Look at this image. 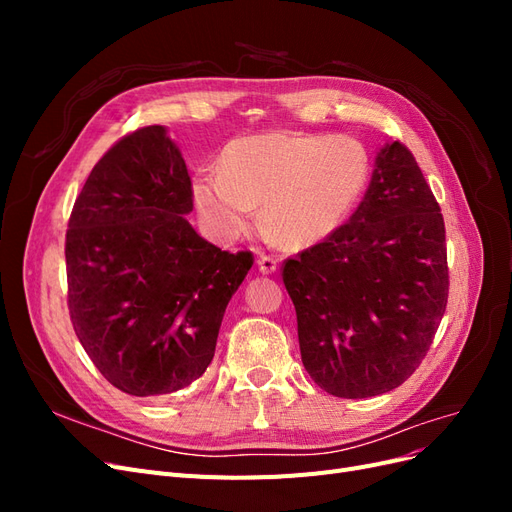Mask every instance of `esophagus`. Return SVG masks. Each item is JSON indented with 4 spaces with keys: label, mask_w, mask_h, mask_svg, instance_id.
<instances>
[{
    "label": "esophagus",
    "mask_w": 512,
    "mask_h": 512,
    "mask_svg": "<svg viewBox=\"0 0 512 512\" xmlns=\"http://www.w3.org/2000/svg\"><path fill=\"white\" fill-rule=\"evenodd\" d=\"M256 265H258V271H260L262 275H271V273L277 271V260L271 258V256H258Z\"/></svg>",
    "instance_id": "esophagus-1"
}]
</instances>
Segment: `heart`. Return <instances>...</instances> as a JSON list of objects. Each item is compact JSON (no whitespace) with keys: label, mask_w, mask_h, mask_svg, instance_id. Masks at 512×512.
Returning <instances> with one entry per match:
<instances>
[{"label":"heart","mask_w":512,"mask_h":512,"mask_svg":"<svg viewBox=\"0 0 512 512\" xmlns=\"http://www.w3.org/2000/svg\"><path fill=\"white\" fill-rule=\"evenodd\" d=\"M371 158L352 136L262 132L230 141L220 170L192 177V200L213 237L232 241L256 222L288 250L333 237L367 188Z\"/></svg>","instance_id":"heart-1"}]
</instances>
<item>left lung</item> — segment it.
<instances>
[{"label":"left lung","mask_w":512,"mask_h":512,"mask_svg":"<svg viewBox=\"0 0 512 512\" xmlns=\"http://www.w3.org/2000/svg\"><path fill=\"white\" fill-rule=\"evenodd\" d=\"M303 367L335 397L404 384L444 316V220L421 168L397 141L376 153L348 224L284 265Z\"/></svg>","instance_id":"1"}]
</instances>
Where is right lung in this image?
Segmentation results:
<instances>
[{
    "label": "right lung",
    "mask_w": 512,
    "mask_h": 512,
    "mask_svg": "<svg viewBox=\"0 0 512 512\" xmlns=\"http://www.w3.org/2000/svg\"><path fill=\"white\" fill-rule=\"evenodd\" d=\"M192 181L164 126L123 136L76 198L68 235L72 327L119 391L158 397L205 374L252 254L222 252L185 220Z\"/></svg>",
    "instance_id": "1"
}]
</instances>
